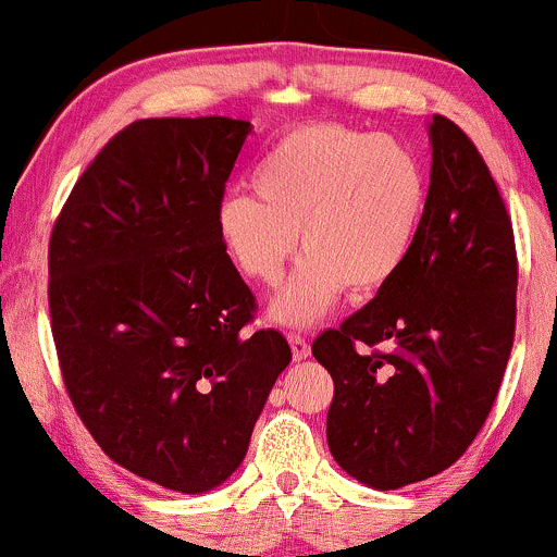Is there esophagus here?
I'll return each mask as SVG.
<instances>
[{"mask_svg": "<svg viewBox=\"0 0 557 557\" xmlns=\"http://www.w3.org/2000/svg\"><path fill=\"white\" fill-rule=\"evenodd\" d=\"M289 345H292V356H295V361H302V358L310 356V345L302 334H289Z\"/></svg>", "mask_w": 557, "mask_h": 557, "instance_id": "obj_1", "label": "esophagus"}]
</instances>
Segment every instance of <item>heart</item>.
<instances>
[{"label":"heart","instance_id":"obj_1","mask_svg":"<svg viewBox=\"0 0 557 557\" xmlns=\"http://www.w3.org/2000/svg\"><path fill=\"white\" fill-rule=\"evenodd\" d=\"M218 207L223 249L244 278L281 284L297 249L302 262L271 305L273 321L305 326L343 297L391 284L414 252L428 218L430 183L406 143L345 124L286 133L252 175Z\"/></svg>","mask_w":557,"mask_h":557}]
</instances>
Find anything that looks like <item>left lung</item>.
I'll list each match as a JSON object with an SVG mask.
<instances>
[{"mask_svg": "<svg viewBox=\"0 0 557 557\" xmlns=\"http://www.w3.org/2000/svg\"><path fill=\"white\" fill-rule=\"evenodd\" d=\"M430 205L404 271L326 329L313 356L332 374L329 451L391 492L451 468L492 411L516 337L518 257L492 172L435 113Z\"/></svg>", "mask_w": 557, "mask_h": 557, "instance_id": "obj_1", "label": "left lung"}]
</instances>
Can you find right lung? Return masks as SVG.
<instances>
[{
    "label": "right lung",
    "mask_w": 557,
    "mask_h": 557,
    "mask_svg": "<svg viewBox=\"0 0 557 557\" xmlns=\"http://www.w3.org/2000/svg\"><path fill=\"white\" fill-rule=\"evenodd\" d=\"M249 133L228 116L133 122L76 181L50 236L71 404L113 462L170 492L228 481L292 361L276 329H244L255 295L218 233Z\"/></svg>",
    "instance_id": "add662e5"
}]
</instances>
